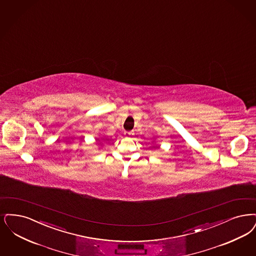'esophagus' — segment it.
Here are the masks:
<instances>
[{
    "instance_id": "esophagus-1",
    "label": "esophagus",
    "mask_w": 256,
    "mask_h": 256,
    "mask_svg": "<svg viewBox=\"0 0 256 256\" xmlns=\"http://www.w3.org/2000/svg\"><path fill=\"white\" fill-rule=\"evenodd\" d=\"M124 134L126 137H130V136H132L133 132H126Z\"/></svg>"
}]
</instances>
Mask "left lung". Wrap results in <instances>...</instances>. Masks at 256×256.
Here are the masks:
<instances>
[{"mask_svg":"<svg viewBox=\"0 0 256 256\" xmlns=\"http://www.w3.org/2000/svg\"><path fill=\"white\" fill-rule=\"evenodd\" d=\"M154 148H155V146H154Z\"/></svg>","mask_w":256,"mask_h":256,"instance_id":"left-lung-1","label":"left lung"}]
</instances>
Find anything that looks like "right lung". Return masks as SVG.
<instances>
[{"label": "right lung", "mask_w": 256, "mask_h": 256, "mask_svg": "<svg viewBox=\"0 0 256 256\" xmlns=\"http://www.w3.org/2000/svg\"><path fill=\"white\" fill-rule=\"evenodd\" d=\"M102 143H104V141H102V140L100 141V139H97V144H98V146H99V144H101Z\"/></svg>", "instance_id": "right-lung-1"}]
</instances>
